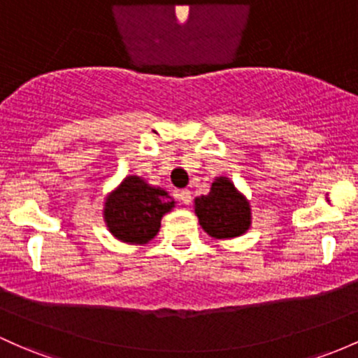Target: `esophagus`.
Wrapping results in <instances>:
<instances>
[{
    "instance_id": "34e87169",
    "label": "esophagus",
    "mask_w": 358,
    "mask_h": 358,
    "mask_svg": "<svg viewBox=\"0 0 358 358\" xmlns=\"http://www.w3.org/2000/svg\"><path fill=\"white\" fill-rule=\"evenodd\" d=\"M179 201L182 203V205H189L191 203V191L189 189H182L179 191Z\"/></svg>"
}]
</instances>
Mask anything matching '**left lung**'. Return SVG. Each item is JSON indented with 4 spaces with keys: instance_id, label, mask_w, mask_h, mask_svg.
Returning a JSON list of instances; mask_svg holds the SVG:
<instances>
[{
    "instance_id": "obj_1",
    "label": "left lung",
    "mask_w": 358,
    "mask_h": 358,
    "mask_svg": "<svg viewBox=\"0 0 358 358\" xmlns=\"http://www.w3.org/2000/svg\"><path fill=\"white\" fill-rule=\"evenodd\" d=\"M194 213L199 225L213 239H234L251 227L249 199L229 178H217L210 193L194 198Z\"/></svg>"
}]
</instances>
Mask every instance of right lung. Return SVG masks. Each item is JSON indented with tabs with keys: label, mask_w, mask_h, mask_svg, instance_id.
<instances>
[{
	"label": "right lung",
	"mask_w": 358,
	"mask_h": 358,
	"mask_svg": "<svg viewBox=\"0 0 358 358\" xmlns=\"http://www.w3.org/2000/svg\"><path fill=\"white\" fill-rule=\"evenodd\" d=\"M174 206L162 187L150 186L140 176H128L106 196L103 222L117 241L143 245L159 234L162 217Z\"/></svg>",
	"instance_id": "right-lung-1"
}]
</instances>
